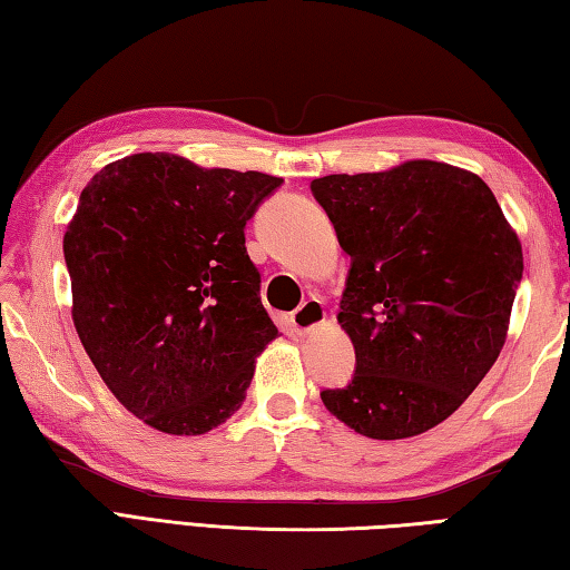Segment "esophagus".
Listing matches in <instances>:
<instances>
[{
    "mask_svg": "<svg viewBox=\"0 0 570 570\" xmlns=\"http://www.w3.org/2000/svg\"><path fill=\"white\" fill-rule=\"evenodd\" d=\"M325 322V305L320 299H307V303L299 305L293 317H289V325H293L295 332H309L320 327Z\"/></svg>",
    "mask_w": 570,
    "mask_h": 570,
    "instance_id": "34e87169",
    "label": "esophagus"
}]
</instances>
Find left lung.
<instances>
[{
    "mask_svg": "<svg viewBox=\"0 0 570 570\" xmlns=\"http://www.w3.org/2000/svg\"><path fill=\"white\" fill-rule=\"evenodd\" d=\"M309 188L352 257L337 320L357 370L320 394L327 412L370 439L442 424L507 342L523 273L517 230L484 180L439 160Z\"/></svg>",
    "mask_w": 570,
    "mask_h": 570,
    "instance_id": "1",
    "label": "left lung"
}]
</instances>
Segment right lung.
I'll return each instance as SVG.
<instances>
[{"label": "right lung", "mask_w": 570, "mask_h": 570, "mask_svg": "<svg viewBox=\"0 0 570 570\" xmlns=\"http://www.w3.org/2000/svg\"><path fill=\"white\" fill-rule=\"evenodd\" d=\"M281 184L134 154L81 190L63 235L73 327L116 400L158 432L206 434L238 412L277 337L243 230Z\"/></svg>", "instance_id": "right-lung-1"}]
</instances>
